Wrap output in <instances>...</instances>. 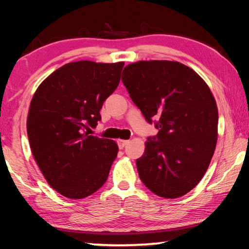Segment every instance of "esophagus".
<instances>
[{
	"label": "esophagus",
	"mask_w": 249,
	"mask_h": 249,
	"mask_svg": "<svg viewBox=\"0 0 249 249\" xmlns=\"http://www.w3.org/2000/svg\"><path fill=\"white\" fill-rule=\"evenodd\" d=\"M129 142V141H124V139H119L118 141V145H119V148H124L125 145H127Z\"/></svg>",
	"instance_id": "1"
}]
</instances>
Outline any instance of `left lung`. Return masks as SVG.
<instances>
[{
	"mask_svg": "<svg viewBox=\"0 0 249 249\" xmlns=\"http://www.w3.org/2000/svg\"><path fill=\"white\" fill-rule=\"evenodd\" d=\"M122 83L158 135L136 161L139 178L160 197L178 198L200 181L217 141L216 102L205 81L176 61L128 64Z\"/></svg>",
	"mask_w": 249,
	"mask_h": 249,
	"instance_id": "left-lung-1",
	"label": "left lung"
}]
</instances>
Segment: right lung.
<instances>
[{
    "label": "right lung",
    "instance_id": "obj_1",
    "mask_svg": "<svg viewBox=\"0 0 249 249\" xmlns=\"http://www.w3.org/2000/svg\"><path fill=\"white\" fill-rule=\"evenodd\" d=\"M124 66L67 63L34 94L27 119L30 148L46 181L64 197L85 198L107 181L118 145L86 130L101 120V108L120 83Z\"/></svg>",
    "mask_w": 249,
    "mask_h": 249
}]
</instances>
